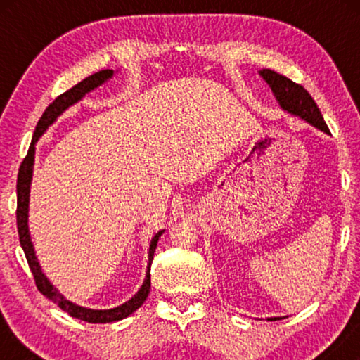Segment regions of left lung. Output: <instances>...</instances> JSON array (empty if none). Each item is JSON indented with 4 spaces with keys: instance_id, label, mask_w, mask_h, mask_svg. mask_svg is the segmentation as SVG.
<instances>
[{
    "instance_id": "1",
    "label": "left lung",
    "mask_w": 360,
    "mask_h": 360,
    "mask_svg": "<svg viewBox=\"0 0 360 360\" xmlns=\"http://www.w3.org/2000/svg\"><path fill=\"white\" fill-rule=\"evenodd\" d=\"M259 75L264 78L265 83L272 90L275 100L278 101L280 108L283 111H287L288 115H293L303 120L308 124H311L316 129L326 132L329 134V129L324 122L321 111L316 106V103L311 98V95L304 90L302 85H297V83L290 80V78L280 75V73L269 70V68H262L259 70ZM277 319L282 318H267V321H277Z\"/></svg>"
}]
</instances>
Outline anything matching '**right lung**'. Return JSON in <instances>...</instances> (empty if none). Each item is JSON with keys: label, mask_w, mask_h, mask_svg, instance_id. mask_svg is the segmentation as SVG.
Instances as JSON below:
<instances>
[{"label": "right lung", "mask_w": 360, "mask_h": 360, "mask_svg": "<svg viewBox=\"0 0 360 360\" xmlns=\"http://www.w3.org/2000/svg\"><path fill=\"white\" fill-rule=\"evenodd\" d=\"M115 75V70H106L93 73L91 77L85 78L80 83H77L75 86L62 93L60 96L56 98L51 105L47 106V110L44 111L41 120H39L36 131H34V137L31 142V147H29L26 159L22 160L21 167H19L18 174V210H16V219H18V233H19V243H21V248L26 254L27 264L31 267V272L34 275V280H36V285L44 297H47L51 302L57 303L63 311L70 314L72 318L82 319V321L86 323H112L120 321V319H124L136 311L137 308L142 307V303L146 302V298L149 297L150 292V264L152 259H154V252L157 248V243H159V238L164 234L165 229H162L157 233L150 240L149 245V262H147V270H146V278L142 282L141 288L137 290L134 297L127 300L120 307L110 308V309H93V308H85L80 307V304L70 302L63 295L58 292L57 287H53L51 280L47 278V275L42 272L41 264H39L36 250H34V244L31 240V233H29V195H31V181H32V172H34V157H36V142L39 141L44 132L49 129V126H52L53 122L57 121V117L65 112L68 108L75 105L82 100L86 93L95 90V88L101 86L103 83H106L110 78Z\"/></svg>", "instance_id": "add662e5"}]
</instances>
